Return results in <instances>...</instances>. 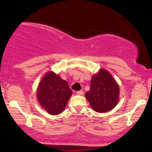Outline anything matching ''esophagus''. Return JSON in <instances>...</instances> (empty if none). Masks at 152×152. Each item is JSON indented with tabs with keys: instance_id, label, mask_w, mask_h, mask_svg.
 <instances>
[{
	"instance_id": "1",
	"label": "esophagus",
	"mask_w": 152,
	"mask_h": 152,
	"mask_svg": "<svg viewBox=\"0 0 152 152\" xmlns=\"http://www.w3.org/2000/svg\"><path fill=\"white\" fill-rule=\"evenodd\" d=\"M77 94L79 95H83V91H77Z\"/></svg>"
}]
</instances>
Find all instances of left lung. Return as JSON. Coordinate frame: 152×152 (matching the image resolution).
Listing matches in <instances>:
<instances>
[{
	"label": "left lung",
	"mask_w": 152,
	"mask_h": 152,
	"mask_svg": "<svg viewBox=\"0 0 152 152\" xmlns=\"http://www.w3.org/2000/svg\"><path fill=\"white\" fill-rule=\"evenodd\" d=\"M119 86L111 75L101 69L93 75L91 88L85 96L94 111L103 113L113 109L119 99Z\"/></svg>",
	"instance_id": "8db88e82"
}]
</instances>
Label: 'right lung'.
<instances>
[{"instance_id": "obj_1", "label": "right lung", "mask_w": 152, "mask_h": 152, "mask_svg": "<svg viewBox=\"0 0 152 152\" xmlns=\"http://www.w3.org/2000/svg\"><path fill=\"white\" fill-rule=\"evenodd\" d=\"M41 107L51 115H58L65 109L72 90L58 75L49 72L43 77L37 92Z\"/></svg>"}]
</instances>
